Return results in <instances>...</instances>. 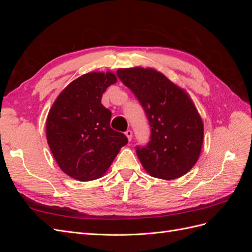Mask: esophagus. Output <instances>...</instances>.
<instances>
[{
  "mask_svg": "<svg viewBox=\"0 0 252 252\" xmlns=\"http://www.w3.org/2000/svg\"><path fill=\"white\" fill-rule=\"evenodd\" d=\"M125 135L127 136V139H128L129 141H131V139H132V131H131V130L125 131Z\"/></svg>",
  "mask_w": 252,
  "mask_h": 252,
  "instance_id": "1",
  "label": "esophagus"
}]
</instances>
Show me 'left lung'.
Instances as JSON below:
<instances>
[{"label":"left lung","instance_id":"obj_1","mask_svg":"<svg viewBox=\"0 0 252 252\" xmlns=\"http://www.w3.org/2000/svg\"><path fill=\"white\" fill-rule=\"evenodd\" d=\"M117 74L138 97L151 127L149 144L136 149L145 171L167 181L183 177L199 159L204 141L192 98L154 68H120Z\"/></svg>","mask_w":252,"mask_h":252}]
</instances>
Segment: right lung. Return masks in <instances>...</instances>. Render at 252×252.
<instances>
[{
	"mask_svg": "<svg viewBox=\"0 0 252 252\" xmlns=\"http://www.w3.org/2000/svg\"><path fill=\"white\" fill-rule=\"evenodd\" d=\"M117 81L111 71L83 74L62 90L48 112L49 148L61 170L74 180L102 178L128 143L125 134L110 127L111 112L101 103Z\"/></svg>",
	"mask_w": 252,
	"mask_h": 252,
	"instance_id": "right-lung-1",
	"label": "right lung"
}]
</instances>
